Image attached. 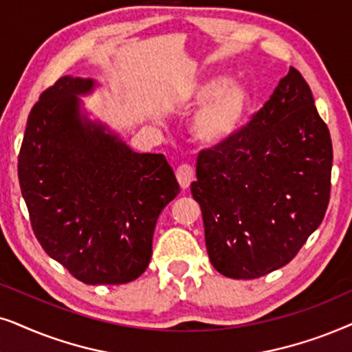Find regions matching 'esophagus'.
Segmentation results:
<instances>
[{"instance_id":"esophagus-1","label":"esophagus","mask_w":352,"mask_h":352,"mask_svg":"<svg viewBox=\"0 0 352 352\" xmlns=\"http://www.w3.org/2000/svg\"><path fill=\"white\" fill-rule=\"evenodd\" d=\"M175 177H177V180H179L182 188L186 190L191 185V182L195 180L193 167H191L190 164H182V166L177 167Z\"/></svg>"}]
</instances>
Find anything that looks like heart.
I'll return each mask as SVG.
<instances>
[{"instance_id":"1","label":"heart","mask_w":352,"mask_h":352,"mask_svg":"<svg viewBox=\"0 0 352 352\" xmlns=\"http://www.w3.org/2000/svg\"><path fill=\"white\" fill-rule=\"evenodd\" d=\"M180 101L185 107L203 104L191 130L198 142L217 146L243 127L252 106V93L245 83L232 82L228 75H210L186 87Z\"/></svg>"}]
</instances>
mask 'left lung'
<instances>
[{"label": "left lung", "instance_id": "1", "mask_svg": "<svg viewBox=\"0 0 352 352\" xmlns=\"http://www.w3.org/2000/svg\"><path fill=\"white\" fill-rule=\"evenodd\" d=\"M331 162L329 127L289 67L250 124L198 156L191 195L214 269L250 280L287 265L322 223Z\"/></svg>", "mask_w": 352, "mask_h": 352}]
</instances>
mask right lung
I'll return each mask as SVG.
<instances>
[{"mask_svg": "<svg viewBox=\"0 0 352 352\" xmlns=\"http://www.w3.org/2000/svg\"><path fill=\"white\" fill-rule=\"evenodd\" d=\"M91 78L65 75L32 107L19 184L46 254L87 285L137 280L153 254L161 210L180 193L162 154L135 153L82 114Z\"/></svg>", "mask_w": 352, "mask_h": 352, "instance_id": "add662e5", "label": "right lung"}]
</instances>
